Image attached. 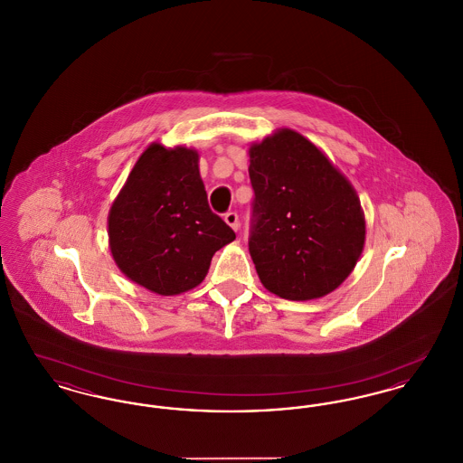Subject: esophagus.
<instances>
[{"instance_id": "obj_1", "label": "esophagus", "mask_w": 463, "mask_h": 463, "mask_svg": "<svg viewBox=\"0 0 463 463\" xmlns=\"http://www.w3.org/2000/svg\"><path fill=\"white\" fill-rule=\"evenodd\" d=\"M223 221L227 222L234 231L240 229V217H238L236 212H227V213L223 215Z\"/></svg>"}]
</instances>
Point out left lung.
Masks as SVG:
<instances>
[{
    "mask_svg": "<svg viewBox=\"0 0 463 463\" xmlns=\"http://www.w3.org/2000/svg\"><path fill=\"white\" fill-rule=\"evenodd\" d=\"M250 255L269 291L328 295L353 272L366 225L349 180L306 137L279 130L250 147Z\"/></svg>",
    "mask_w": 463,
    "mask_h": 463,
    "instance_id": "left-lung-1",
    "label": "left lung"
}]
</instances>
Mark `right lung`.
Instances as JSON below:
<instances>
[{
    "label": "right lung",
    "instance_id": "add662e5",
    "mask_svg": "<svg viewBox=\"0 0 463 463\" xmlns=\"http://www.w3.org/2000/svg\"><path fill=\"white\" fill-rule=\"evenodd\" d=\"M234 231L208 204L198 153L149 146L109 212L110 253L140 287L178 295L198 287Z\"/></svg>",
    "mask_w": 463,
    "mask_h": 463
}]
</instances>
